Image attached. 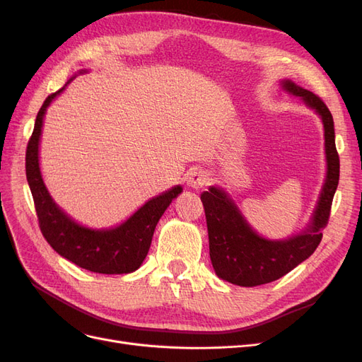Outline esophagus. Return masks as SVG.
Returning a JSON list of instances; mask_svg holds the SVG:
<instances>
[{
  "label": "esophagus",
  "instance_id": "esophagus-1",
  "mask_svg": "<svg viewBox=\"0 0 362 362\" xmlns=\"http://www.w3.org/2000/svg\"><path fill=\"white\" fill-rule=\"evenodd\" d=\"M187 184L190 185L192 189L199 190V189L205 187V185L208 184V175L205 172H202V170H194V172H192L189 175Z\"/></svg>",
  "mask_w": 362,
  "mask_h": 362
}]
</instances>
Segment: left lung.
<instances>
[{"mask_svg": "<svg viewBox=\"0 0 362 362\" xmlns=\"http://www.w3.org/2000/svg\"><path fill=\"white\" fill-rule=\"evenodd\" d=\"M282 86L290 93L300 96L306 105L322 116L327 158L326 182L310 228L284 242H270L257 235L222 190L211 187L201 194L210 240V258L216 275L242 287H255L276 281L313 255L322 242V231L329 222L332 199L339 180V157L329 108L319 96L293 81H284Z\"/></svg>", "mask_w": 362, "mask_h": 362, "instance_id": "obj_1", "label": "left lung"}]
</instances>
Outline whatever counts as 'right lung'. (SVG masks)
<instances>
[{"mask_svg": "<svg viewBox=\"0 0 362 362\" xmlns=\"http://www.w3.org/2000/svg\"><path fill=\"white\" fill-rule=\"evenodd\" d=\"M62 90L48 95L36 117L25 152V173L35 201L39 228L49 246L74 264L95 273L120 275L134 272L146 258L152 235L163 213L182 192L180 185L148 201L125 223L115 229L93 231L80 226L54 204L40 177L39 137L47 107Z\"/></svg>", "mask_w": 362, "mask_h": 362, "instance_id": "1", "label": "right lung"}]
</instances>
